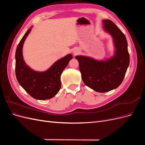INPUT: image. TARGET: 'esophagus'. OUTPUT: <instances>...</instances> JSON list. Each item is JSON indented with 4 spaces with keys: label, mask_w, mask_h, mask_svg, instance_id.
<instances>
[{
    "label": "esophagus",
    "mask_w": 145,
    "mask_h": 145,
    "mask_svg": "<svg viewBox=\"0 0 145 145\" xmlns=\"http://www.w3.org/2000/svg\"><path fill=\"white\" fill-rule=\"evenodd\" d=\"M78 51L77 50H75L74 51V54H77V53H78Z\"/></svg>",
    "instance_id": "obj_1"
}]
</instances>
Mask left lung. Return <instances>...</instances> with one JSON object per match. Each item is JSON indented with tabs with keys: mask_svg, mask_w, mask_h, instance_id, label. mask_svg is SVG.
<instances>
[{
	"mask_svg": "<svg viewBox=\"0 0 145 145\" xmlns=\"http://www.w3.org/2000/svg\"><path fill=\"white\" fill-rule=\"evenodd\" d=\"M103 28L110 34L116 48L114 56L106 60L77 56L82 80L85 84L99 93H105L119 86L129 64L128 43L125 34L110 20H103Z\"/></svg>",
	"mask_w": 145,
	"mask_h": 145,
	"instance_id": "8db88e82",
	"label": "left lung"
}]
</instances>
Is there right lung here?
I'll return each mask as SVG.
<instances>
[{"instance_id":"add662e5","label":"right lung","mask_w":145,"mask_h":145,"mask_svg":"<svg viewBox=\"0 0 145 145\" xmlns=\"http://www.w3.org/2000/svg\"><path fill=\"white\" fill-rule=\"evenodd\" d=\"M31 28L26 32L17 47L15 56L16 78L21 86L32 97L42 100L51 99L60 89V76L72 56L69 54L58 60L45 71L38 72L31 69L24 60L22 48Z\"/></svg>"}]
</instances>
